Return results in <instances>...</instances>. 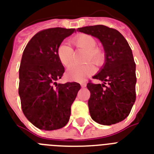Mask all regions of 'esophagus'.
<instances>
[{
    "label": "esophagus",
    "instance_id": "34e87169",
    "mask_svg": "<svg viewBox=\"0 0 154 154\" xmlns=\"http://www.w3.org/2000/svg\"><path fill=\"white\" fill-rule=\"evenodd\" d=\"M81 87L82 88H85V87H86V83H85V82H82V83H81Z\"/></svg>",
    "mask_w": 154,
    "mask_h": 154
}]
</instances>
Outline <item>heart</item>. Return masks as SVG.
<instances>
[{
  "instance_id": "b5f03b06",
  "label": "heart",
  "mask_w": 154,
  "mask_h": 154,
  "mask_svg": "<svg viewBox=\"0 0 154 154\" xmlns=\"http://www.w3.org/2000/svg\"><path fill=\"white\" fill-rule=\"evenodd\" d=\"M75 47L86 51L85 61L92 62L95 65L102 66L105 62L106 55L103 49L97 48L96 40L92 36L86 33H79L71 40ZM57 56L62 65L69 66L73 59V50L66 43L59 45L57 49ZM95 69L92 63H88L85 65L73 64L67 69L66 77L69 81H83L88 77L95 73Z\"/></svg>"
}]
</instances>
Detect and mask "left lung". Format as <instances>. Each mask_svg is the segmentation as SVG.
<instances>
[{
	"mask_svg": "<svg viewBox=\"0 0 154 154\" xmlns=\"http://www.w3.org/2000/svg\"><path fill=\"white\" fill-rule=\"evenodd\" d=\"M77 30L97 37L106 53L103 69L93 77L103 84L89 81L87 85L91 93L90 115L100 125L119 123L128 116L136 99L135 63L131 48L119 31L106 26H85Z\"/></svg>",
	"mask_w": 154,
	"mask_h": 154,
	"instance_id": "obj_1",
	"label": "left lung"
}]
</instances>
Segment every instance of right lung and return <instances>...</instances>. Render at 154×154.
<instances>
[{
  "mask_svg": "<svg viewBox=\"0 0 154 154\" xmlns=\"http://www.w3.org/2000/svg\"><path fill=\"white\" fill-rule=\"evenodd\" d=\"M75 29L61 27L40 31L26 46L19 67V94L23 112L34 126L51 131L69 121L71 105L81 88L77 82L57 84L64 67L57 49Z\"/></svg>",
  "mask_w": 154,
  "mask_h": 154,
  "instance_id": "right-lung-1",
  "label": "right lung"
}]
</instances>
